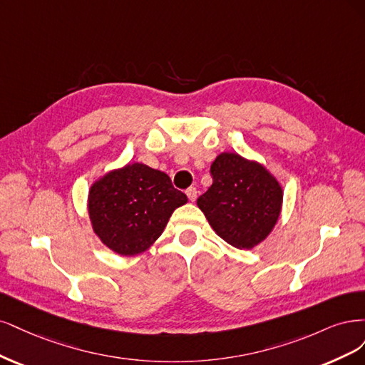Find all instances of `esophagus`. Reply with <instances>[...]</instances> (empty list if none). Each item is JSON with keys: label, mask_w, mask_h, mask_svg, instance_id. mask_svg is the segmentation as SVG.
<instances>
[{"label": "esophagus", "mask_w": 365, "mask_h": 365, "mask_svg": "<svg viewBox=\"0 0 365 365\" xmlns=\"http://www.w3.org/2000/svg\"><path fill=\"white\" fill-rule=\"evenodd\" d=\"M186 195H187V198L191 200V202H195V198H197V187H194V186H190L186 190Z\"/></svg>", "instance_id": "34e87169"}]
</instances>
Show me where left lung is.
Here are the masks:
<instances>
[{"mask_svg":"<svg viewBox=\"0 0 365 365\" xmlns=\"http://www.w3.org/2000/svg\"><path fill=\"white\" fill-rule=\"evenodd\" d=\"M212 185L197 200L209 225L230 245L252 249L267 238L280 214L282 187L262 165L221 153L210 165Z\"/></svg>","mask_w":365,"mask_h":365,"instance_id":"8db88e82","label":"left lung"}]
</instances>
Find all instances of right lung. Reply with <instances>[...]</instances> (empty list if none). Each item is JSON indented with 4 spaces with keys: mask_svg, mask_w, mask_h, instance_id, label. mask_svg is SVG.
<instances>
[{
    "mask_svg": "<svg viewBox=\"0 0 365 365\" xmlns=\"http://www.w3.org/2000/svg\"><path fill=\"white\" fill-rule=\"evenodd\" d=\"M187 202L165 173L144 163H128L92 185L89 217L103 244L123 256L147 250Z\"/></svg>",
    "mask_w": 365,
    "mask_h": 365,
    "instance_id": "1",
    "label": "right lung"
}]
</instances>
